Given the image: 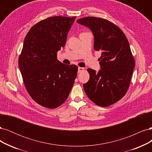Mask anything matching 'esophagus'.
<instances>
[{
	"mask_svg": "<svg viewBox=\"0 0 152 152\" xmlns=\"http://www.w3.org/2000/svg\"><path fill=\"white\" fill-rule=\"evenodd\" d=\"M84 70V68H82V67H79V68H78V72L80 73V72L83 71Z\"/></svg>",
	"mask_w": 152,
	"mask_h": 152,
	"instance_id": "34e87169",
	"label": "esophagus"
}]
</instances>
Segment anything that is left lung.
I'll return each mask as SVG.
<instances>
[{
    "label": "left lung",
    "mask_w": 152,
    "mask_h": 152,
    "mask_svg": "<svg viewBox=\"0 0 152 152\" xmlns=\"http://www.w3.org/2000/svg\"><path fill=\"white\" fill-rule=\"evenodd\" d=\"M77 22L91 29L94 49L102 52L101 70L87 69L90 78L83 85L86 94L97 105L109 107L124 97L130 84L135 61L129 43L122 30L107 20L90 16Z\"/></svg>",
    "instance_id": "8db88e82"
}]
</instances>
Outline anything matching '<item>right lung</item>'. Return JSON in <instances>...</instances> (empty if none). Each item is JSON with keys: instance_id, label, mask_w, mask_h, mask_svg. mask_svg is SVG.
Wrapping results in <instances>:
<instances>
[{"instance_id": "right-lung-1", "label": "right lung", "mask_w": 152, "mask_h": 152, "mask_svg": "<svg viewBox=\"0 0 152 152\" xmlns=\"http://www.w3.org/2000/svg\"><path fill=\"white\" fill-rule=\"evenodd\" d=\"M75 18H48L32 26L25 37L18 65L28 94L44 107L61 105L74 84L78 67L59 61L57 53L65 46Z\"/></svg>"}]
</instances>
